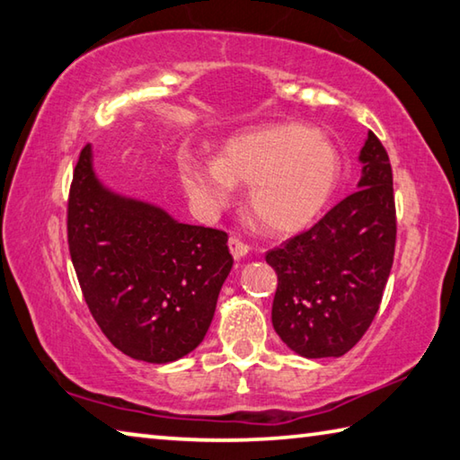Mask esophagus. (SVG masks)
Masks as SVG:
<instances>
[{"label":"esophagus","instance_id":"1","mask_svg":"<svg viewBox=\"0 0 460 460\" xmlns=\"http://www.w3.org/2000/svg\"><path fill=\"white\" fill-rule=\"evenodd\" d=\"M228 246H230V252L234 254V259H243V256L248 254V246L238 236H230Z\"/></svg>","mask_w":460,"mask_h":460}]
</instances>
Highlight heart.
<instances>
[{
  "label": "heart",
  "instance_id": "1",
  "mask_svg": "<svg viewBox=\"0 0 460 460\" xmlns=\"http://www.w3.org/2000/svg\"><path fill=\"white\" fill-rule=\"evenodd\" d=\"M180 173L198 206L216 209L234 183H251L254 220L275 234L307 226L332 198L341 159L325 135L295 123L244 131L226 143L217 161L183 157Z\"/></svg>",
  "mask_w": 460,
  "mask_h": 460
}]
</instances>
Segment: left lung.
<instances>
[{
	"mask_svg": "<svg viewBox=\"0 0 460 460\" xmlns=\"http://www.w3.org/2000/svg\"><path fill=\"white\" fill-rule=\"evenodd\" d=\"M359 190L267 252L279 277L272 327L303 358H340L372 325L396 248L392 165L369 131Z\"/></svg>",
	"mask_w": 460,
	"mask_h": 460,
	"instance_id": "8db88e82",
	"label": "left lung"
}]
</instances>
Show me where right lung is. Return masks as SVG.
<instances>
[{
    "instance_id": "obj_1",
    "label": "right lung",
    "mask_w": 460,
    "mask_h": 460,
    "mask_svg": "<svg viewBox=\"0 0 460 460\" xmlns=\"http://www.w3.org/2000/svg\"><path fill=\"white\" fill-rule=\"evenodd\" d=\"M66 228L88 311L119 351L167 364L198 348L234 262L226 232L112 193L96 180L91 145L72 175Z\"/></svg>"
}]
</instances>
